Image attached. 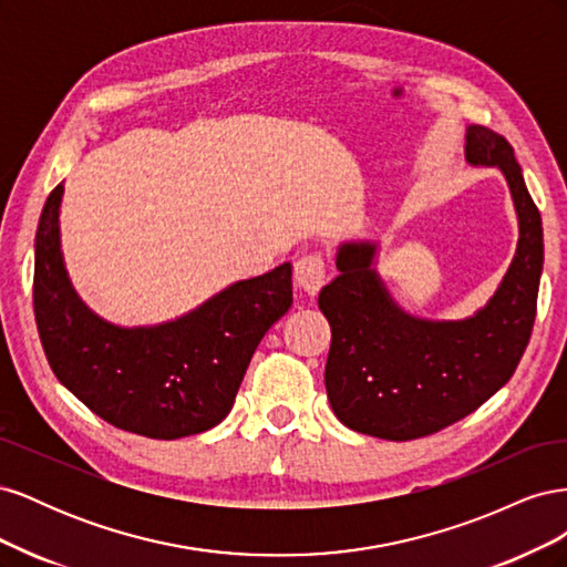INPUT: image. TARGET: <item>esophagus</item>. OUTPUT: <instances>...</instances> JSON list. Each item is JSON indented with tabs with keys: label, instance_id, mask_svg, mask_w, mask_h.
Segmentation results:
<instances>
[{
	"label": "esophagus",
	"instance_id": "obj_1",
	"mask_svg": "<svg viewBox=\"0 0 567 567\" xmlns=\"http://www.w3.org/2000/svg\"><path fill=\"white\" fill-rule=\"evenodd\" d=\"M296 281L307 296H317L326 284V262L319 252H307L296 262Z\"/></svg>",
	"mask_w": 567,
	"mask_h": 567
}]
</instances>
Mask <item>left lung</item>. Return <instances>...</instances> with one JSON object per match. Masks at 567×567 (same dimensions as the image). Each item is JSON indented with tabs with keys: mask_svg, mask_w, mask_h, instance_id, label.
<instances>
[{
	"mask_svg": "<svg viewBox=\"0 0 567 567\" xmlns=\"http://www.w3.org/2000/svg\"><path fill=\"white\" fill-rule=\"evenodd\" d=\"M466 158L499 165L520 221L516 257L485 310L463 321L404 315L371 269L373 244L340 246V274L319 293L331 323L326 392L357 433L404 442L442 431L508 383L529 342L544 262L539 210L502 134L471 125Z\"/></svg>",
	"mask_w": 567,
	"mask_h": 567,
	"instance_id": "left-lung-1",
	"label": "left lung"
}]
</instances>
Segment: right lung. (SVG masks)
<instances>
[{
	"label": "right lung",
	"instance_id": "obj_1",
	"mask_svg": "<svg viewBox=\"0 0 567 567\" xmlns=\"http://www.w3.org/2000/svg\"><path fill=\"white\" fill-rule=\"evenodd\" d=\"M61 196L63 184L44 203L32 279L51 371L120 431L153 440L210 431L231 411L262 336L293 305L290 265L238 281L177 321L117 329L94 317L68 281L59 244Z\"/></svg>",
	"mask_w": 567,
	"mask_h": 567
}]
</instances>
